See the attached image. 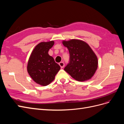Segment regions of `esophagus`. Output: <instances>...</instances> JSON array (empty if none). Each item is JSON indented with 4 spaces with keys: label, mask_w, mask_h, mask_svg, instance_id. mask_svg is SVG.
<instances>
[{
    "label": "esophagus",
    "mask_w": 124,
    "mask_h": 124,
    "mask_svg": "<svg viewBox=\"0 0 124 124\" xmlns=\"http://www.w3.org/2000/svg\"><path fill=\"white\" fill-rule=\"evenodd\" d=\"M59 65L60 66H61V68H63V67H64V66H65L64 62H59Z\"/></svg>",
    "instance_id": "esophagus-1"
}]
</instances>
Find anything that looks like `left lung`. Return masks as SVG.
<instances>
[{
    "label": "left lung",
    "mask_w": 124,
    "mask_h": 124,
    "mask_svg": "<svg viewBox=\"0 0 124 124\" xmlns=\"http://www.w3.org/2000/svg\"><path fill=\"white\" fill-rule=\"evenodd\" d=\"M68 48L70 61L64 70L74 79L80 82L88 80L94 75L98 68V58L89 45L84 41L71 39L63 41Z\"/></svg>",
    "instance_id": "obj_1"
}]
</instances>
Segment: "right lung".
<instances>
[{
  "instance_id": "right-lung-1",
  "label": "right lung",
  "mask_w": 124,
  "mask_h": 124,
  "mask_svg": "<svg viewBox=\"0 0 124 124\" xmlns=\"http://www.w3.org/2000/svg\"><path fill=\"white\" fill-rule=\"evenodd\" d=\"M54 44V41H51L37 44L28 60V73L32 79L40 85L46 86L51 83L61 69L53 57L48 54Z\"/></svg>"
}]
</instances>
